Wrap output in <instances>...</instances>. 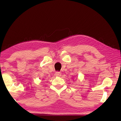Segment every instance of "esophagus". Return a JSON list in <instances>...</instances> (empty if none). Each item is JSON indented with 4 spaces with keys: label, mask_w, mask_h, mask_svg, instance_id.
Wrapping results in <instances>:
<instances>
[{
    "label": "esophagus",
    "mask_w": 121,
    "mask_h": 121,
    "mask_svg": "<svg viewBox=\"0 0 121 121\" xmlns=\"http://www.w3.org/2000/svg\"><path fill=\"white\" fill-rule=\"evenodd\" d=\"M56 75L57 76H60L61 75V73L60 72H56Z\"/></svg>",
    "instance_id": "esophagus-1"
}]
</instances>
